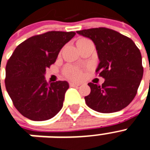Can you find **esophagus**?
Returning <instances> with one entry per match:
<instances>
[{
	"instance_id": "34e87169",
	"label": "esophagus",
	"mask_w": 150,
	"mask_h": 150,
	"mask_svg": "<svg viewBox=\"0 0 150 150\" xmlns=\"http://www.w3.org/2000/svg\"><path fill=\"white\" fill-rule=\"evenodd\" d=\"M80 85H81L80 83H74V82H69V86H70V87H78V86Z\"/></svg>"
}]
</instances>
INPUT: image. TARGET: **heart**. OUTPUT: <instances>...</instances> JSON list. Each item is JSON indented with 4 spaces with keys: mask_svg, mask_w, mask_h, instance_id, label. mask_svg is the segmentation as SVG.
Returning a JSON list of instances; mask_svg holds the SVG:
<instances>
[{
    "mask_svg": "<svg viewBox=\"0 0 150 150\" xmlns=\"http://www.w3.org/2000/svg\"><path fill=\"white\" fill-rule=\"evenodd\" d=\"M81 40H86V39H81ZM65 74L69 78L79 79L81 76V71L77 67H67L65 69Z\"/></svg>",
    "mask_w": 150,
    "mask_h": 150,
    "instance_id": "obj_1",
    "label": "heart"
}]
</instances>
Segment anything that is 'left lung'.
Returning <instances> with one entry per match:
<instances>
[{
    "mask_svg": "<svg viewBox=\"0 0 150 150\" xmlns=\"http://www.w3.org/2000/svg\"><path fill=\"white\" fill-rule=\"evenodd\" d=\"M76 33L94 42L99 59L96 72L105 79L102 85L88 83L91 92L84 97L86 104L103 113L123 110L135 97L143 76L139 49L132 39L108 28Z\"/></svg>",
    "mask_w": 150,
    "mask_h": 150,
    "instance_id": "left-lung-1",
    "label": "left lung"
}]
</instances>
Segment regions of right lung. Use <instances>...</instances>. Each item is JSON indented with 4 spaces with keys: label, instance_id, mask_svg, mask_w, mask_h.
Here are the masks:
<instances>
[{
    "label": "right lung",
    "instance_id": "1",
    "mask_svg": "<svg viewBox=\"0 0 150 150\" xmlns=\"http://www.w3.org/2000/svg\"><path fill=\"white\" fill-rule=\"evenodd\" d=\"M75 34L49 31L33 36L18 45L8 59L6 90L15 107L28 119L47 120L62 109L69 83L61 81L48 83L45 74Z\"/></svg>",
    "mask_w": 150,
    "mask_h": 150
}]
</instances>
